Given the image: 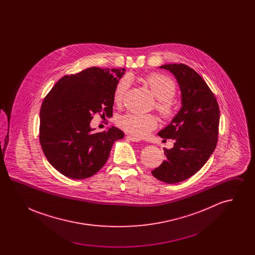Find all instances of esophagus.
Here are the masks:
<instances>
[{
  "label": "esophagus",
  "mask_w": 255,
  "mask_h": 255,
  "mask_svg": "<svg viewBox=\"0 0 255 255\" xmlns=\"http://www.w3.org/2000/svg\"><path fill=\"white\" fill-rule=\"evenodd\" d=\"M127 138H128L129 140H131V141H133V142H138V141L141 140L140 137L134 136V135H132V134H128V135H127Z\"/></svg>",
  "instance_id": "1"
}]
</instances>
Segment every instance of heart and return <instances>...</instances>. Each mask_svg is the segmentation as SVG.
I'll return each mask as SVG.
<instances>
[{"label": "heart", "mask_w": 255, "mask_h": 255, "mask_svg": "<svg viewBox=\"0 0 255 255\" xmlns=\"http://www.w3.org/2000/svg\"><path fill=\"white\" fill-rule=\"evenodd\" d=\"M152 94L157 98L156 109L165 119L172 118L176 111V104L173 99L177 92L176 83L164 74L149 73L141 78ZM130 85L128 77L124 76L119 80L114 91V101L116 104H121L124 96ZM119 125L126 132L133 135L143 137L154 130L158 121L154 115L151 114H126L122 116L119 121Z\"/></svg>", "instance_id": "1"}]
</instances>
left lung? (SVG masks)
<instances>
[{"instance_id": "left-lung-1", "label": "left lung", "mask_w": 255, "mask_h": 255, "mask_svg": "<svg viewBox=\"0 0 255 255\" xmlns=\"http://www.w3.org/2000/svg\"><path fill=\"white\" fill-rule=\"evenodd\" d=\"M173 73L182 92V108L158 135L174 139V147L163 149L165 160L152 174L161 182H182L201 169L218 141L220 110L206 81L184 64L159 67Z\"/></svg>"}]
</instances>
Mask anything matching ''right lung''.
<instances>
[{
    "label": "right lung",
    "mask_w": 255,
    "mask_h": 255,
    "mask_svg": "<svg viewBox=\"0 0 255 255\" xmlns=\"http://www.w3.org/2000/svg\"><path fill=\"white\" fill-rule=\"evenodd\" d=\"M125 69L88 68L65 75L44 98L39 139L49 163L64 176L82 180L103 167L114 142L124 133L112 126L93 133L94 115H113L114 91Z\"/></svg>",
    "instance_id": "1"
}]
</instances>
